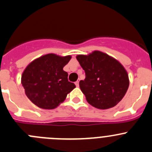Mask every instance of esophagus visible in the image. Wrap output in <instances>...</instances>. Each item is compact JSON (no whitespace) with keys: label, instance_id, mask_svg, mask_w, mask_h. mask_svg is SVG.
Listing matches in <instances>:
<instances>
[{"label":"esophagus","instance_id":"obj_1","mask_svg":"<svg viewBox=\"0 0 152 152\" xmlns=\"http://www.w3.org/2000/svg\"><path fill=\"white\" fill-rule=\"evenodd\" d=\"M75 85H76V87H79V81H77V82H75Z\"/></svg>","mask_w":152,"mask_h":152}]
</instances>
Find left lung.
Listing matches in <instances>:
<instances>
[{"mask_svg": "<svg viewBox=\"0 0 152 152\" xmlns=\"http://www.w3.org/2000/svg\"><path fill=\"white\" fill-rule=\"evenodd\" d=\"M76 59L85 72V79L79 82V87L88 102L98 109L117 105L129 86L125 67L117 59L98 50L78 55Z\"/></svg>", "mask_w": 152, "mask_h": 152, "instance_id": "8db88e82", "label": "left lung"}]
</instances>
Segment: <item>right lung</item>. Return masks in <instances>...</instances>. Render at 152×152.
I'll return each mask as SVG.
<instances>
[{
    "label": "right lung",
    "instance_id": "obj_1",
    "mask_svg": "<svg viewBox=\"0 0 152 152\" xmlns=\"http://www.w3.org/2000/svg\"><path fill=\"white\" fill-rule=\"evenodd\" d=\"M71 56L46 54L33 60L23 70L21 84L29 99L43 109H54L65 100L76 85L68 82L63 67Z\"/></svg>",
    "mask_w": 152,
    "mask_h": 152
}]
</instances>
